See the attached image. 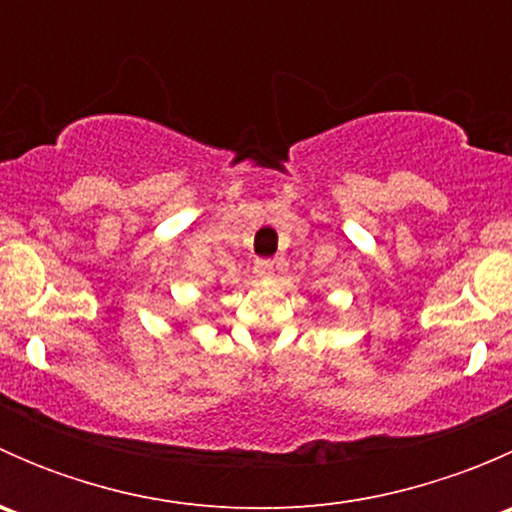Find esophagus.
<instances>
[{"mask_svg": "<svg viewBox=\"0 0 512 512\" xmlns=\"http://www.w3.org/2000/svg\"><path fill=\"white\" fill-rule=\"evenodd\" d=\"M257 277H272L275 275V262L272 260H257L255 262Z\"/></svg>", "mask_w": 512, "mask_h": 512, "instance_id": "obj_1", "label": "esophagus"}]
</instances>
